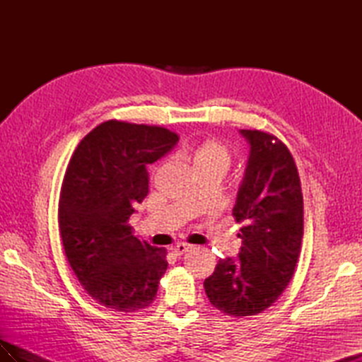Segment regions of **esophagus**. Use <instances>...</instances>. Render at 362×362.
<instances>
[{"label":"esophagus","instance_id":"esophagus-1","mask_svg":"<svg viewBox=\"0 0 362 362\" xmlns=\"http://www.w3.org/2000/svg\"><path fill=\"white\" fill-rule=\"evenodd\" d=\"M190 249H192V246L185 245V243H177L172 247V250L175 252V255H182V254H185V252H189Z\"/></svg>","mask_w":362,"mask_h":362}]
</instances>
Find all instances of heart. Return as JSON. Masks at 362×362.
Masks as SVG:
<instances>
[{"label":"heart","instance_id":"obj_1","mask_svg":"<svg viewBox=\"0 0 362 362\" xmlns=\"http://www.w3.org/2000/svg\"><path fill=\"white\" fill-rule=\"evenodd\" d=\"M192 164L193 173L196 172H217L222 177L231 166V151L222 141L206 139L189 146L181 156Z\"/></svg>","mask_w":362,"mask_h":362}]
</instances>
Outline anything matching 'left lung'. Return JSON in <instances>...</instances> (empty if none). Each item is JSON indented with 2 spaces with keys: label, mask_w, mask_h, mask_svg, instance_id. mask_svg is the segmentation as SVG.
Wrapping results in <instances>:
<instances>
[{
  "label": "left lung",
  "mask_w": 362,
  "mask_h": 362,
  "mask_svg": "<svg viewBox=\"0 0 362 362\" xmlns=\"http://www.w3.org/2000/svg\"><path fill=\"white\" fill-rule=\"evenodd\" d=\"M238 133L249 145L233 208L235 221L245 223L242 247L237 257L218 259L204 287L217 310L243 317L269 308L288 286L303 235V199L287 146L258 129Z\"/></svg>",
  "instance_id": "left-lung-1"
}]
</instances>
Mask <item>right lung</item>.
<instances>
[{
    "label": "right lung",
    "instance_id": "add662e5",
    "mask_svg": "<svg viewBox=\"0 0 362 362\" xmlns=\"http://www.w3.org/2000/svg\"><path fill=\"white\" fill-rule=\"evenodd\" d=\"M177 144L166 128L108 120L74 152L60 193V235L75 276L107 308L133 313L156 298L166 249L140 242L128 218L148 194V164Z\"/></svg>",
    "mask_w": 362,
    "mask_h": 362
}]
</instances>
